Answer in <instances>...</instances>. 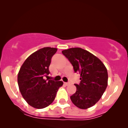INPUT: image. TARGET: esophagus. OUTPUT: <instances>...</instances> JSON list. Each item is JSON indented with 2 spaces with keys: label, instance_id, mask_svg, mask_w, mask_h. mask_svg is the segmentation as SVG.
<instances>
[{
  "label": "esophagus",
  "instance_id": "obj_1",
  "mask_svg": "<svg viewBox=\"0 0 128 128\" xmlns=\"http://www.w3.org/2000/svg\"><path fill=\"white\" fill-rule=\"evenodd\" d=\"M64 85H65V86H69V84H70V83L69 82H64Z\"/></svg>",
  "mask_w": 128,
  "mask_h": 128
}]
</instances>
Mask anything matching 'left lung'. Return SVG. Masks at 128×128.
Here are the masks:
<instances>
[{"label":"left lung","mask_w":128,"mask_h":128,"mask_svg":"<svg viewBox=\"0 0 128 128\" xmlns=\"http://www.w3.org/2000/svg\"><path fill=\"white\" fill-rule=\"evenodd\" d=\"M73 66L74 72L80 74V83L75 84L76 91L70 96L72 102L81 109H86L98 102L108 86V74L98 58L79 47L62 52Z\"/></svg>","instance_id":"8db88e82"}]
</instances>
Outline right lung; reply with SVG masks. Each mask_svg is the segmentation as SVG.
Returning a JSON list of instances; mask_svg holds the SVG:
<instances>
[{
	"instance_id": "obj_1",
	"label": "right lung",
	"mask_w": 128,
	"mask_h": 128,
	"mask_svg": "<svg viewBox=\"0 0 128 128\" xmlns=\"http://www.w3.org/2000/svg\"><path fill=\"white\" fill-rule=\"evenodd\" d=\"M56 48L44 47L31 54L20 67L18 75L19 89L24 100L36 108L49 106L56 97L62 81H55L45 77L50 72L49 66Z\"/></svg>"
}]
</instances>
